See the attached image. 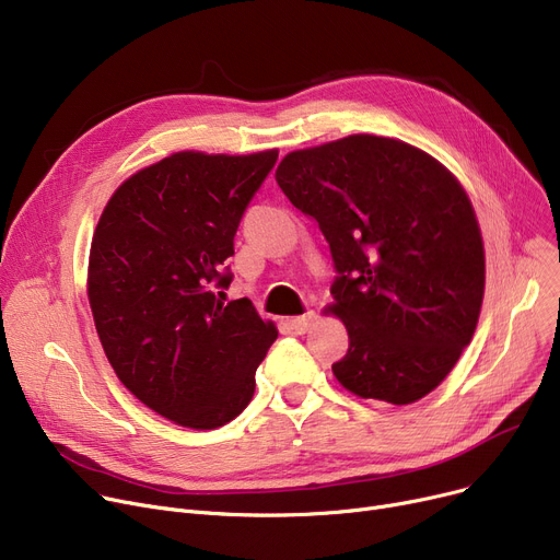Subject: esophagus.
Here are the masks:
<instances>
[{
    "label": "esophagus",
    "instance_id": "esophagus-1",
    "mask_svg": "<svg viewBox=\"0 0 560 560\" xmlns=\"http://www.w3.org/2000/svg\"><path fill=\"white\" fill-rule=\"evenodd\" d=\"M313 319H315V313H313V311H308V313H304V315H300V317H290V319H288V325H290V329H292V331L302 336V334H306V331L311 329Z\"/></svg>",
    "mask_w": 560,
    "mask_h": 560
}]
</instances>
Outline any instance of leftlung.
Returning a JSON list of instances; mask_svg holds the SVG:
<instances>
[{"mask_svg": "<svg viewBox=\"0 0 560 560\" xmlns=\"http://www.w3.org/2000/svg\"><path fill=\"white\" fill-rule=\"evenodd\" d=\"M277 184L331 249V311L349 334L336 378L397 406L429 395L472 340L486 285L456 176L413 144L359 133L290 152Z\"/></svg>", "mask_w": 560, "mask_h": 560, "instance_id": "1", "label": "left lung"}]
</instances>
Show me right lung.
I'll list each match as a JSON object with an SVG mask.
<instances>
[{
	"instance_id": "obj_1",
	"label": "right lung",
	"mask_w": 560,
	"mask_h": 560,
	"mask_svg": "<svg viewBox=\"0 0 560 560\" xmlns=\"http://www.w3.org/2000/svg\"><path fill=\"white\" fill-rule=\"evenodd\" d=\"M277 159L172 154L129 176L97 222L88 300L106 359L144 406L182 427L241 416L277 340L247 298L222 292L235 231Z\"/></svg>"
}]
</instances>
